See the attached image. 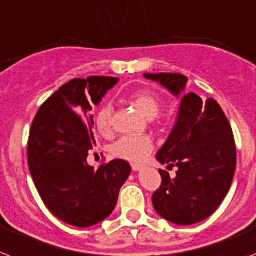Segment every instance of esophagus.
<instances>
[{
    "instance_id": "esophagus-1",
    "label": "esophagus",
    "mask_w": 256,
    "mask_h": 256,
    "mask_svg": "<svg viewBox=\"0 0 256 256\" xmlns=\"http://www.w3.org/2000/svg\"><path fill=\"white\" fill-rule=\"evenodd\" d=\"M131 168L134 171H140L143 168V165H140V164H131Z\"/></svg>"
}]
</instances>
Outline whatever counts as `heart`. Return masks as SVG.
<instances>
[{
	"label": "heart",
	"instance_id": "b5f03b06",
	"mask_svg": "<svg viewBox=\"0 0 256 256\" xmlns=\"http://www.w3.org/2000/svg\"><path fill=\"white\" fill-rule=\"evenodd\" d=\"M128 100L142 114L153 118L158 114L162 108V99L154 91L148 88L134 91L128 96ZM113 106L104 104L96 113V126L100 134L108 135L113 128ZM153 150V142L146 135H126L120 138L112 146L113 156L128 161H142Z\"/></svg>",
	"mask_w": 256,
	"mask_h": 256
}]
</instances>
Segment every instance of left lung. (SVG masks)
Returning <instances> with one entry per match:
<instances>
[{"label":"left lung","instance_id":"obj_1","mask_svg":"<svg viewBox=\"0 0 256 256\" xmlns=\"http://www.w3.org/2000/svg\"><path fill=\"white\" fill-rule=\"evenodd\" d=\"M179 96L186 86L178 73H144ZM156 158L176 166V176L160 170L161 186L152 196L156 212L178 226H190L210 216L222 204L233 180L236 146L232 128L214 99L202 102L194 92L182 98L175 125Z\"/></svg>","mask_w":256,"mask_h":256}]
</instances>
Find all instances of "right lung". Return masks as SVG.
<instances>
[{
    "label": "right lung",
    "instance_id": "right-lung-1",
    "mask_svg": "<svg viewBox=\"0 0 256 256\" xmlns=\"http://www.w3.org/2000/svg\"><path fill=\"white\" fill-rule=\"evenodd\" d=\"M114 77L74 78L51 95L36 114L28 140V166L46 208L62 222L86 228L112 214L131 168L113 160L98 170L88 164L95 146L90 114Z\"/></svg>",
    "mask_w": 256,
    "mask_h": 256
}]
</instances>
